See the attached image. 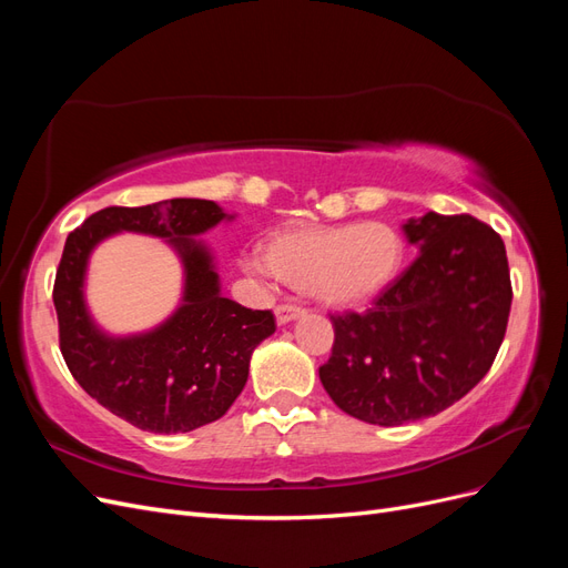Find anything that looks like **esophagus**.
Masks as SVG:
<instances>
[{"label":"esophagus","instance_id":"obj_1","mask_svg":"<svg viewBox=\"0 0 568 568\" xmlns=\"http://www.w3.org/2000/svg\"><path fill=\"white\" fill-rule=\"evenodd\" d=\"M274 315H277L280 324H286V322H294V320L303 317L305 315V307H301L296 303H284V305H277V311H274Z\"/></svg>","mask_w":568,"mask_h":568}]
</instances>
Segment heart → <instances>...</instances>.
<instances>
[{"mask_svg": "<svg viewBox=\"0 0 568 568\" xmlns=\"http://www.w3.org/2000/svg\"><path fill=\"white\" fill-rule=\"evenodd\" d=\"M403 261L400 232L372 220L357 225L286 230L270 239L265 261L255 255L246 265L305 288L324 305L348 307L379 296L398 277Z\"/></svg>", "mask_w": 568, "mask_h": 568, "instance_id": "1", "label": "heart"}]
</instances>
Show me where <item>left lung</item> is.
I'll return each mask as SVG.
<instances>
[{
  "label": "left lung",
  "instance_id": "obj_1",
  "mask_svg": "<svg viewBox=\"0 0 568 568\" xmlns=\"http://www.w3.org/2000/svg\"><path fill=\"white\" fill-rule=\"evenodd\" d=\"M419 255L367 313L332 315L320 382L346 415L379 426L434 417L488 374L511 307L500 234L471 215L409 217Z\"/></svg>",
  "mask_w": 568,
  "mask_h": 568
}]
</instances>
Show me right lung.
Returning <instances> with one entry per match:
<instances>
[{
    "label": "right lung",
    "instance_id": "right-lung-1",
    "mask_svg": "<svg viewBox=\"0 0 568 568\" xmlns=\"http://www.w3.org/2000/svg\"><path fill=\"white\" fill-rule=\"evenodd\" d=\"M227 217L205 199L111 205L65 239L54 282L61 355L99 405L142 432L184 434L220 419L246 386L255 346L277 329L270 311H251L220 294L213 255L194 239ZM118 231L168 237L185 265L181 307L146 335L109 337L83 305L89 255Z\"/></svg>",
    "mask_w": 568,
    "mask_h": 568
}]
</instances>
